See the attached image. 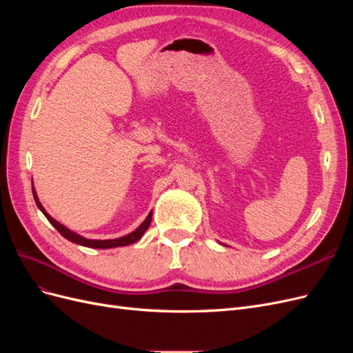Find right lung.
I'll return each instance as SVG.
<instances>
[{
	"mask_svg": "<svg viewBox=\"0 0 353 353\" xmlns=\"http://www.w3.org/2000/svg\"><path fill=\"white\" fill-rule=\"evenodd\" d=\"M32 193H34V199L37 201V206L39 208V210L44 213L46 218L50 221V223L52 227H54L63 237L68 239L69 241L72 243H77V244H81V245H85V248H92V249H110V248H119V245H128V244H132L135 241L140 240L143 237V234L147 231V228L150 227V222H152V212L148 213V216L144 219V222L141 223L140 227H138L135 231L130 232L128 236H123L121 239H113V240H90V239H85L82 236H79V234L70 231L69 228H66L65 225H61L60 222H57L54 218H51L48 213L46 212V209L42 208V205L38 200V196L35 193L34 187H32Z\"/></svg>",
	"mask_w": 353,
	"mask_h": 353,
	"instance_id": "1",
	"label": "right lung"
}]
</instances>
